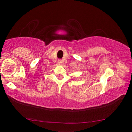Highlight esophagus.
<instances>
[{"instance_id":"34e87169","label":"esophagus","mask_w":132,"mask_h":132,"mask_svg":"<svg viewBox=\"0 0 132 132\" xmlns=\"http://www.w3.org/2000/svg\"><path fill=\"white\" fill-rule=\"evenodd\" d=\"M57 63H59V64H62V61L61 59H59V60H58V61H57Z\"/></svg>"}]
</instances>
